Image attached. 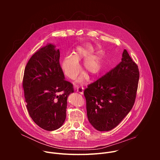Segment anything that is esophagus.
<instances>
[{"label": "esophagus", "instance_id": "34e87169", "mask_svg": "<svg viewBox=\"0 0 160 160\" xmlns=\"http://www.w3.org/2000/svg\"><path fill=\"white\" fill-rule=\"evenodd\" d=\"M77 92H78V93H80V94H83V87H79V88H77Z\"/></svg>", "mask_w": 160, "mask_h": 160}]
</instances>
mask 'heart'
<instances>
[{"label":"heart","mask_w":160,"mask_h":160,"mask_svg":"<svg viewBox=\"0 0 160 160\" xmlns=\"http://www.w3.org/2000/svg\"><path fill=\"white\" fill-rule=\"evenodd\" d=\"M94 52V48L90 45H82L77 48L72 56L65 57L61 61V68L65 75L72 80L75 79L80 72L78 62L84 59L83 69L86 71L91 77L98 75L102 69V59L98 55L91 56ZM85 78L83 75L80 78L78 82L82 83Z\"/></svg>","instance_id":"b5f03b06"}]
</instances>
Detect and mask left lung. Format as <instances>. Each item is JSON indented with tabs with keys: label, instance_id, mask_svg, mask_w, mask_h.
Instances as JSON below:
<instances>
[{
	"label": "left lung",
	"instance_id": "left-lung-1",
	"mask_svg": "<svg viewBox=\"0 0 160 160\" xmlns=\"http://www.w3.org/2000/svg\"><path fill=\"white\" fill-rule=\"evenodd\" d=\"M139 79L138 66L125 49L122 61L84 90L90 124L99 131L116 127L134 104Z\"/></svg>",
	"mask_w": 160,
	"mask_h": 160
}]
</instances>
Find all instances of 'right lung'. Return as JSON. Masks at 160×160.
I'll return each instance as SVG.
<instances>
[{
    "label": "right lung",
    "instance_id": "right-lung-1",
    "mask_svg": "<svg viewBox=\"0 0 160 160\" xmlns=\"http://www.w3.org/2000/svg\"><path fill=\"white\" fill-rule=\"evenodd\" d=\"M60 52L48 44L38 50L25 67L22 88L29 115L40 128L52 131L66 119L67 98L73 85L64 80Z\"/></svg>",
    "mask_w": 160,
    "mask_h": 160
}]
</instances>
